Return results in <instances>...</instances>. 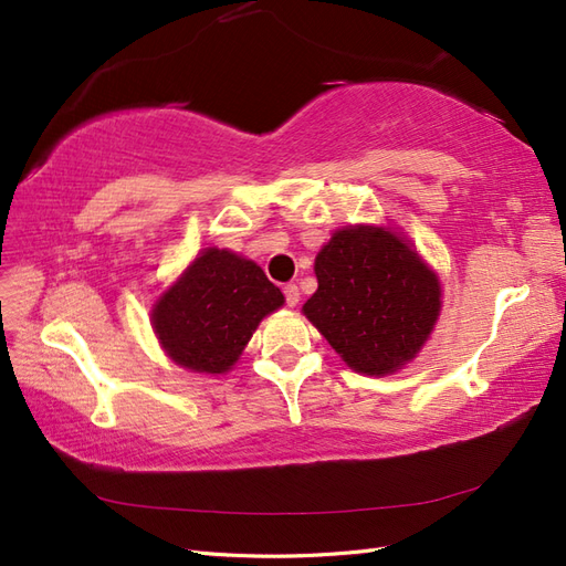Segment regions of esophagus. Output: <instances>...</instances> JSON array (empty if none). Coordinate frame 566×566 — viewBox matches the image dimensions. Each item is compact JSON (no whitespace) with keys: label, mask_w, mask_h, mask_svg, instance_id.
<instances>
[{"label":"esophagus","mask_w":566,"mask_h":566,"mask_svg":"<svg viewBox=\"0 0 566 566\" xmlns=\"http://www.w3.org/2000/svg\"><path fill=\"white\" fill-rule=\"evenodd\" d=\"M283 295H285V304L287 306H295L300 302V287L295 283H287L283 287Z\"/></svg>","instance_id":"1"}]
</instances>
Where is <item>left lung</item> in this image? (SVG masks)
I'll return each mask as SVG.
<instances>
[{"label":"left lung","instance_id":"1","mask_svg":"<svg viewBox=\"0 0 566 566\" xmlns=\"http://www.w3.org/2000/svg\"><path fill=\"white\" fill-rule=\"evenodd\" d=\"M314 271L318 290L302 312L354 370L387 375L416 358L437 323L441 287L397 233L342 229Z\"/></svg>","mask_w":566,"mask_h":566}]
</instances>
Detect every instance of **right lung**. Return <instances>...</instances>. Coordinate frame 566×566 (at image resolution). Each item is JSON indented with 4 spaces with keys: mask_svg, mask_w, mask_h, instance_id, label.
<instances>
[{
    "mask_svg": "<svg viewBox=\"0 0 566 566\" xmlns=\"http://www.w3.org/2000/svg\"><path fill=\"white\" fill-rule=\"evenodd\" d=\"M283 293L254 262L210 248L153 306V331L175 364L196 373H227L260 321Z\"/></svg>",
    "mask_w": 566,
    "mask_h": 566,
    "instance_id": "add662e5",
    "label": "right lung"
}]
</instances>
